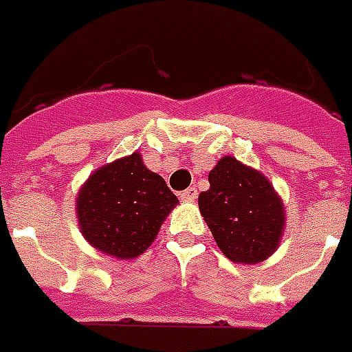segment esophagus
I'll list each match as a JSON object with an SVG mask.
<instances>
[{
	"instance_id": "1",
	"label": "esophagus",
	"mask_w": 352,
	"mask_h": 352,
	"mask_svg": "<svg viewBox=\"0 0 352 352\" xmlns=\"http://www.w3.org/2000/svg\"><path fill=\"white\" fill-rule=\"evenodd\" d=\"M182 201H195L197 199V188H188L186 191L180 193Z\"/></svg>"
}]
</instances>
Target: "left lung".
Returning a JSON list of instances; mask_svg holds the SVG:
<instances>
[{"instance_id": "1", "label": "left lung", "mask_w": 352, "mask_h": 352, "mask_svg": "<svg viewBox=\"0 0 352 352\" xmlns=\"http://www.w3.org/2000/svg\"><path fill=\"white\" fill-rule=\"evenodd\" d=\"M199 210L218 248L235 263H260L278 248L284 204L273 184L235 157H221L208 174Z\"/></svg>"}]
</instances>
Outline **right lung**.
<instances>
[{"instance_id": "obj_1", "label": "right lung", "mask_w": 352, "mask_h": 352, "mask_svg": "<svg viewBox=\"0 0 352 352\" xmlns=\"http://www.w3.org/2000/svg\"><path fill=\"white\" fill-rule=\"evenodd\" d=\"M176 204L178 197L166 182L134 151L92 172L77 193L76 214L91 246L117 260H132L151 246Z\"/></svg>"}]
</instances>
